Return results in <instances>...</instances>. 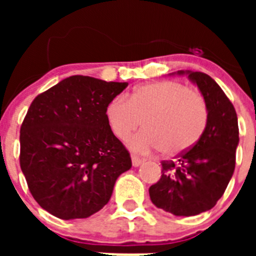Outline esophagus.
<instances>
[{
  "mask_svg": "<svg viewBox=\"0 0 256 256\" xmlns=\"http://www.w3.org/2000/svg\"><path fill=\"white\" fill-rule=\"evenodd\" d=\"M142 162H144V160L140 159L138 156H136V155L132 156V165H133V166H136V168H137V166H140Z\"/></svg>",
  "mask_w": 256,
  "mask_h": 256,
  "instance_id": "1",
  "label": "esophagus"
}]
</instances>
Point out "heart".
<instances>
[{
	"label": "heart",
	"mask_w": 256,
	"mask_h": 256,
	"mask_svg": "<svg viewBox=\"0 0 256 256\" xmlns=\"http://www.w3.org/2000/svg\"><path fill=\"white\" fill-rule=\"evenodd\" d=\"M105 116L116 138L126 141L142 126L144 130L130 142L138 152L162 148L173 155L192 148L206 126L208 110L198 92L173 80H159L137 87L128 100L116 97L108 104Z\"/></svg>",
	"instance_id": "heart-1"
}]
</instances>
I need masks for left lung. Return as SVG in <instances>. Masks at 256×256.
I'll use <instances>...</instances> for the list:
<instances>
[{
  "label": "left lung",
  "instance_id": "8db88e82",
  "mask_svg": "<svg viewBox=\"0 0 256 256\" xmlns=\"http://www.w3.org/2000/svg\"><path fill=\"white\" fill-rule=\"evenodd\" d=\"M198 86L208 110L205 130L188 151L162 162V178L150 187L152 204L177 216H198L214 208L234 176L238 122L218 83L201 72L178 70Z\"/></svg>",
  "mask_w": 256,
  "mask_h": 256
}]
</instances>
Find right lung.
Masks as SVG:
<instances>
[{
  "mask_svg": "<svg viewBox=\"0 0 256 256\" xmlns=\"http://www.w3.org/2000/svg\"><path fill=\"white\" fill-rule=\"evenodd\" d=\"M128 83L73 76L38 94L20 128V168L40 206L60 219L102 209L132 168L112 132L106 106Z\"/></svg>",
  "mask_w": 256,
  "mask_h": 256,
  "instance_id": "right-lung-1",
  "label": "right lung"
}]
</instances>
